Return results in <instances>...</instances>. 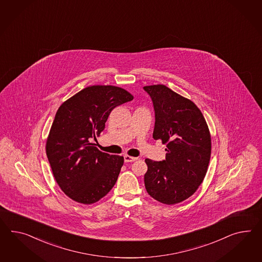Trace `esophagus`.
<instances>
[{"instance_id": "esophagus-1", "label": "esophagus", "mask_w": 262, "mask_h": 262, "mask_svg": "<svg viewBox=\"0 0 262 262\" xmlns=\"http://www.w3.org/2000/svg\"><path fill=\"white\" fill-rule=\"evenodd\" d=\"M124 159H125V162H134V161H136L137 160V158L136 157H134V156H124Z\"/></svg>"}]
</instances>
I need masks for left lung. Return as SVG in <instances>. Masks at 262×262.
Instances as JSON below:
<instances>
[{"instance_id": "left-lung-1", "label": "left lung", "mask_w": 262, "mask_h": 262, "mask_svg": "<svg viewBox=\"0 0 262 262\" xmlns=\"http://www.w3.org/2000/svg\"><path fill=\"white\" fill-rule=\"evenodd\" d=\"M144 90L156 112L152 137L167 146L165 160H145V187L151 198L173 205L191 196L203 182L211 157V134L191 100L165 85H146Z\"/></svg>"}]
</instances>
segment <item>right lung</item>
<instances>
[{
    "label": "right lung",
    "mask_w": 262,
    "mask_h": 262,
    "mask_svg": "<svg viewBox=\"0 0 262 262\" xmlns=\"http://www.w3.org/2000/svg\"><path fill=\"white\" fill-rule=\"evenodd\" d=\"M133 99L119 86L90 85L59 106L46 152L57 184L72 200L90 205L113 189L124 157L103 152L92 141L113 108Z\"/></svg>",
    "instance_id": "add662e5"
}]
</instances>
